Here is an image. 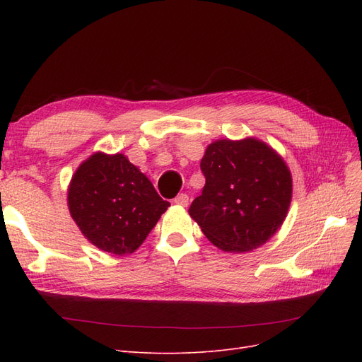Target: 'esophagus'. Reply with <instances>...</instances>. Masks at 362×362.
Segmentation results:
<instances>
[{
	"label": "esophagus",
	"instance_id": "34e87169",
	"mask_svg": "<svg viewBox=\"0 0 362 362\" xmlns=\"http://www.w3.org/2000/svg\"><path fill=\"white\" fill-rule=\"evenodd\" d=\"M175 204H178L181 206H187V204H189V194L180 193L177 198H175Z\"/></svg>",
	"mask_w": 362,
	"mask_h": 362
}]
</instances>
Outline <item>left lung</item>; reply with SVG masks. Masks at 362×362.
<instances>
[{
    "instance_id": "left-lung-1",
    "label": "left lung",
    "mask_w": 362,
    "mask_h": 362,
    "mask_svg": "<svg viewBox=\"0 0 362 362\" xmlns=\"http://www.w3.org/2000/svg\"><path fill=\"white\" fill-rule=\"evenodd\" d=\"M205 185L189 214L225 252H249L275 235L291 202V173L257 139L217 140L201 160Z\"/></svg>"
}]
</instances>
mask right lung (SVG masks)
<instances>
[{
	"label": "right lung",
	"mask_w": 362,
	"mask_h": 362,
	"mask_svg": "<svg viewBox=\"0 0 362 362\" xmlns=\"http://www.w3.org/2000/svg\"><path fill=\"white\" fill-rule=\"evenodd\" d=\"M169 205L124 154L96 152L68 189L69 213L83 235L115 255L133 254Z\"/></svg>",
	"instance_id": "1"
}]
</instances>
